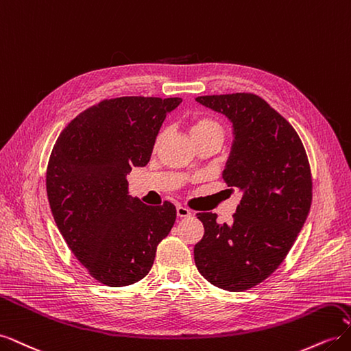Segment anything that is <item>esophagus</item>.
Returning a JSON list of instances; mask_svg holds the SVG:
<instances>
[{
	"label": "esophagus",
	"instance_id": "esophagus-1",
	"mask_svg": "<svg viewBox=\"0 0 351 351\" xmlns=\"http://www.w3.org/2000/svg\"><path fill=\"white\" fill-rule=\"evenodd\" d=\"M192 215V212H190L187 208H184V206H177V217H180V218H187V217H190Z\"/></svg>",
	"mask_w": 351,
	"mask_h": 351
}]
</instances>
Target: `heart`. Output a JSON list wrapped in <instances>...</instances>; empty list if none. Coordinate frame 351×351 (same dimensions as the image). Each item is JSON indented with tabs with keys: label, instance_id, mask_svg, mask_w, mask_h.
<instances>
[{
	"label": "heart",
	"instance_id": "1",
	"mask_svg": "<svg viewBox=\"0 0 351 351\" xmlns=\"http://www.w3.org/2000/svg\"><path fill=\"white\" fill-rule=\"evenodd\" d=\"M189 132L193 141L202 139V137H209V136H217V137H221V139H224V129H222L221 124L217 120L209 119V117H196V119L190 121ZM161 139H162V134H159L156 143H159Z\"/></svg>",
	"mask_w": 351,
	"mask_h": 351
}]
</instances>
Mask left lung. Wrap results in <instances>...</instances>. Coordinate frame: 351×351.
Wrapping results in <instances>:
<instances>
[{"instance_id": "1", "label": "left lung", "mask_w": 351, "mask_h": 351, "mask_svg": "<svg viewBox=\"0 0 351 351\" xmlns=\"http://www.w3.org/2000/svg\"><path fill=\"white\" fill-rule=\"evenodd\" d=\"M232 124V145L222 178L241 192L231 224L200 212L205 234L195 246L202 277L228 291L258 285L290 252L312 204L304 146L293 125L253 93L197 97Z\"/></svg>"}]
</instances>
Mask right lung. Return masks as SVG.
I'll list each match as a JSON object with an SVG mask.
<instances>
[{"label": "right lung", "instance_id": "right-lung-1", "mask_svg": "<svg viewBox=\"0 0 351 351\" xmlns=\"http://www.w3.org/2000/svg\"><path fill=\"white\" fill-rule=\"evenodd\" d=\"M182 98L105 99L73 119L52 147L47 193L56 224L95 280L130 285L151 271L177 217L171 202L147 206L127 174L145 167L159 129Z\"/></svg>", "mask_w": 351, "mask_h": 351}]
</instances>
